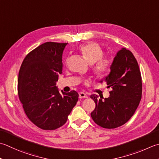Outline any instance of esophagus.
<instances>
[{
	"label": "esophagus",
	"instance_id": "obj_1",
	"mask_svg": "<svg viewBox=\"0 0 159 159\" xmlns=\"http://www.w3.org/2000/svg\"><path fill=\"white\" fill-rule=\"evenodd\" d=\"M79 98L81 99V98H88V96L85 94V93L84 92H80L79 93Z\"/></svg>",
	"mask_w": 159,
	"mask_h": 159
}]
</instances>
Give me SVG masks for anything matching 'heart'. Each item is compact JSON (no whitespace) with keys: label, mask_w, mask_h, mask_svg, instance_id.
<instances>
[{"label":"heart","mask_w":159,"mask_h":159,"mask_svg":"<svg viewBox=\"0 0 159 159\" xmlns=\"http://www.w3.org/2000/svg\"><path fill=\"white\" fill-rule=\"evenodd\" d=\"M80 52L89 63L93 64V72L97 76L105 75L110 71L112 58L108 55H103V51L98 44L89 43L80 48Z\"/></svg>","instance_id":"heart-1"}]
</instances>
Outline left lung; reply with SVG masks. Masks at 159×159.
Masks as SVG:
<instances>
[{
    "label": "left lung",
    "mask_w": 159,
    "mask_h": 159,
    "mask_svg": "<svg viewBox=\"0 0 159 159\" xmlns=\"http://www.w3.org/2000/svg\"><path fill=\"white\" fill-rule=\"evenodd\" d=\"M104 80L112 90L110 92V96L104 100L97 95L90 96L96 103L91 116L98 125L114 129L131 119L141 99V71L131 52L123 48L117 53L111 72Z\"/></svg>",
    "instance_id": "1"
}]
</instances>
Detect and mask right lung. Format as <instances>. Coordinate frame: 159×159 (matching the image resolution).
Here are the masks:
<instances>
[{"mask_svg": "<svg viewBox=\"0 0 159 159\" xmlns=\"http://www.w3.org/2000/svg\"><path fill=\"white\" fill-rule=\"evenodd\" d=\"M67 44L47 42L37 47L24 58L18 73V97L25 113L44 130L63 126L79 100L76 91L61 93L56 86L63 70L62 54Z\"/></svg>", "mask_w": 159, "mask_h": 159, "instance_id": "1", "label": "right lung"}]
</instances>
